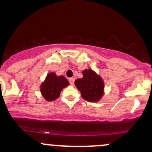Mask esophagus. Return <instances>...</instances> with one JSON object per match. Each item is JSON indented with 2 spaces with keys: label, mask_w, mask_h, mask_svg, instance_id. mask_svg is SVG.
Wrapping results in <instances>:
<instances>
[{
  "label": "esophagus",
  "mask_w": 152,
  "mask_h": 152,
  "mask_svg": "<svg viewBox=\"0 0 152 152\" xmlns=\"http://www.w3.org/2000/svg\"><path fill=\"white\" fill-rule=\"evenodd\" d=\"M68 81H69L70 84H74L75 79H74V78H69V79H68Z\"/></svg>",
  "instance_id": "1"
}]
</instances>
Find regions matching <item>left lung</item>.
<instances>
[{
    "label": "left lung",
    "mask_w": 152,
    "mask_h": 152,
    "mask_svg": "<svg viewBox=\"0 0 152 152\" xmlns=\"http://www.w3.org/2000/svg\"><path fill=\"white\" fill-rule=\"evenodd\" d=\"M82 74V79L75 81V85L81 91L82 97L91 102L99 101L104 93L102 79L90 68L83 71Z\"/></svg>",
    "instance_id": "obj_1"
}]
</instances>
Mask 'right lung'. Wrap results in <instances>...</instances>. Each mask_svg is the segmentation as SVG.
<instances>
[{"instance_id":"obj_1","label":"right lung","mask_w":152,"mask_h":152,"mask_svg":"<svg viewBox=\"0 0 152 152\" xmlns=\"http://www.w3.org/2000/svg\"><path fill=\"white\" fill-rule=\"evenodd\" d=\"M68 84L69 82L64 76H57L55 73H50L42 84L40 91L47 101H53L57 99L61 90Z\"/></svg>"}]
</instances>
